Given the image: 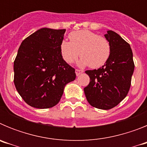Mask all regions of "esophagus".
<instances>
[{"instance_id":"obj_1","label":"esophagus","mask_w":147,"mask_h":147,"mask_svg":"<svg viewBox=\"0 0 147 147\" xmlns=\"http://www.w3.org/2000/svg\"><path fill=\"white\" fill-rule=\"evenodd\" d=\"M83 73V71H82V70H79V69H76V76H80L81 74H82Z\"/></svg>"}]
</instances>
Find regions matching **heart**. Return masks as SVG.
I'll return each instance as SVG.
<instances>
[{
	"label": "heart",
	"mask_w": 147,
	"mask_h": 147,
	"mask_svg": "<svg viewBox=\"0 0 147 147\" xmlns=\"http://www.w3.org/2000/svg\"><path fill=\"white\" fill-rule=\"evenodd\" d=\"M70 42L62 40L60 51L67 63H72L77 59L80 52L81 66L90 65L93 68L105 64L110 57V45L108 40L89 30H80L69 34Z\"/></svg>",
	"instance_id": "heart-1"
}]
</instances>
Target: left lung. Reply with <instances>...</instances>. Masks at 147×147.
Here are the masks:
<instances>
[{
	"label": "left lung",
	"mask_w": 147,
	"mask_h": 147,
	"mask_svg": "<svg viewBox=\"0 0 147 147\" xmlns=\"http://www.w3.org/2000/svg\"><path fill=\"white\" fill-rule=\"evenodd\" d=\"M105 37L110 45V57L98 69L85 71L90 83L84 92L91 106L110 110L127 96L135 65L130 45L120 35L109 30Z\"/></svg>",
	"instance_id": "obj_1"
}]
</instances>
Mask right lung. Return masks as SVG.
Masks as SVG:
<instances>
[{
	"label": "right lung",
	"mask_w": 147,
	"mask_h": 147,
	"mask_svg": "<svg viewBox=\"0 0 147 147\" xmlns=\"http://www.w3.org/2000/svg\"><path fill=\"white\" fill-rule=\"evenodd\" d=\"M65 29L42 28L23 40L14 62V83L24 101L38 109L59 102L75 69L63 59L60 43Z\"/></svg>",
	"instance_id": "add662e5"
}]
</instances>
